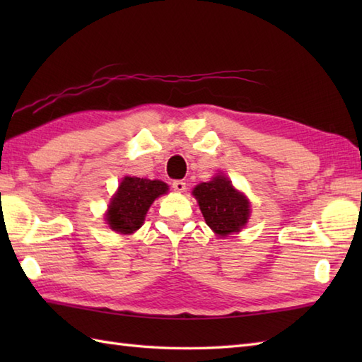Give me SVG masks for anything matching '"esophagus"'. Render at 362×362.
<instances>
[{
    "label": "esophagus",
    "mask_w": 362,
    "mask_h": 362,
    "mask_svg": "<svg viewBox=\"0 0 362 362\" xmlns=\"http://www.w3.org/2000/svg\"><path fill=\"white\" fill-rule=\"evenodd\" d=\"M173 189L179 191V193H183V191L187 189V183L183 180H174L173 182Z\"/></svg>",
    "instance_id": "esophagus-1"
}]
</instances>
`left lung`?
<instances>
[{
  "label": "left lung",
  "instance_id": "1",
  "mask_svg": "<svg viewBox=\"0 0 362 362\" xmlns=\"http://www.w3.org/2000/svg\"><path fill=\"white\" fill-rule=\"evenodd\" d=\"M193 194L206 226L221 236L240 232L249 219L247 197L236 191L226 175H216L210 182L201 183L194 188Z\"/></svg>",
  "mask_w": 362,
  "mask_h": 362
}]
</instances>
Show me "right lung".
<instances>
[{
    "instance_id": "obj_1",
    "label": "right lung",
    "mask_w": 362,
    "mask_h": 362,
    "mask_svg": "<svg viewBox=\"0 0 362 362\" xmlns=\"http://www.w3.org/2000/svg\"><path fill=\"white\" fill-rule=\"evenodd\" d=\"M166 191L168 185L160 180L124 177L105 214L107 224L118 233H134L143 226L151 204Z\"/></svg>"
}]
</instances>
